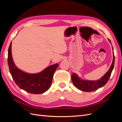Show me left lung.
<instances>
[{"mask_svg":"<svg viewBox=\"0 0 122 122\" xmlns=\"http://www.w3.org/2000/svg\"><path fill=\"white\" fill-rule=\"evenodd\" d=\"M109 41L110 42V41L109 40ZM114 55L113 53V61L108 71L101 78L97 81H88L81 79L77 74L73 73L71 76V79L74 86L78 89L83 92H92L97 90L99 88L105 86L108 82L114 67Z\"/></svg>","mask_w":122,"mask_h":122,"instance_id":"1","label":"left lung"}]
</instances>
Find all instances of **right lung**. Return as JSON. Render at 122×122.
Listing matches in <instances>:
<instances>
[{
  "label": "right lung",
  "mask_w": 122,
  "mask_h": 122,
  "mask_svg": "<svg viewBox=\"0 0 122 122\" xmlns=\"http://www.w3.org/2000/svg\"><path fill=\"white\" fill-rule=\"evenodd\" d=\"M11 42L8 50V62L10 72L15 82L21 89L34 94H42L49 89L53 76L58 66L56 64L47 67L37 74H28L18 69L13 60Z\"/></svg>",
  "instance_id": "obj_1"
}]
</instances>
